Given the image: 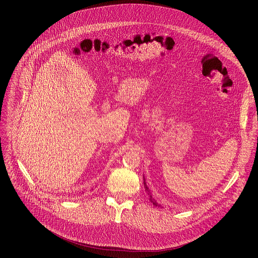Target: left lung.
Wrapping results in <instances>:
<instances>
[{
	"label": "left lung",
	"mask_w": 258,
	"mask_h": 258,
	"mask_svg": "<svg viewBox=\"0 0 258 258\" xmlns=\"http://www.w3.org/2000/svg\"><path fill=\"white\" fill-rule=\"evenodd\" d=\"M144 188H145V191H146V194H147L148 198H150V201L153 203V205H154V206H156V207H161V205H160L159 203L156 201V199H155V198H153L152 192L150 191V189H148V187H147V185H146V183H145V180H144Z\"/></svg>",
	"instance_id": "1"
}]
</instances>
